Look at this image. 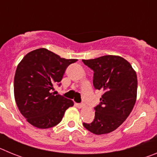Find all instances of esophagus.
I'll list each match as a JSON object with an SVG mask.
<instances>
[{
    "label": "esophagus",
    "instance_id": "1",
    "mask_svg": "<svg viewBox=\"0 0 157 157\" xmlns=\"http://www.w3.org/2000/svg\"><path fill=\"white\" fill-rule=\"evenodd\" d=\"M76 106L79 109H81L84 107V104H78V103H76Z\"/></svg>",
    "mask_w": 157,
    "mask_h": 157
}]
</instances>
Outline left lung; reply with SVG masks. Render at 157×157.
I'll return each instance as SVG.
<instances>
[{"instance_id":"8db88e82","label":"left lung","mask_w":157,"mask_h":157,"mask_svg":"<svg viewBox=\"0 0 157 157\" xmlns=\"http://www.w3.org/2000/svg\"><path fill=\"white\" fill-rule=\"evenodd\" d=\"M94 70L93 84L104 94L94 108V119L84 128L94 135H105L115 131L125 121L137 98L138 80L135 70L126 59L118 56H104L83 59Z\"/></svg>"}]
</instances>
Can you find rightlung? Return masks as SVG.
<instances>
[{
    "instance_id": "obj_1",
    "label": "right lung",
    "mask_w": 157,
    "mask_h": 157,
    "mask_svg": "<svg viewBox=\"0 0 157 157\" xmlns=\"http://www.w3.org/2000/svg\"><path fill=\"white\" fill-rule=\"evenodd\" d=\"M77 59L61 58L46 48H38L24 56L17 66L14 78L16 105L33 126L46 129L61 122L73 101L51 90L63 79L69 65Z\"/></svg>"
}]
</instances>
